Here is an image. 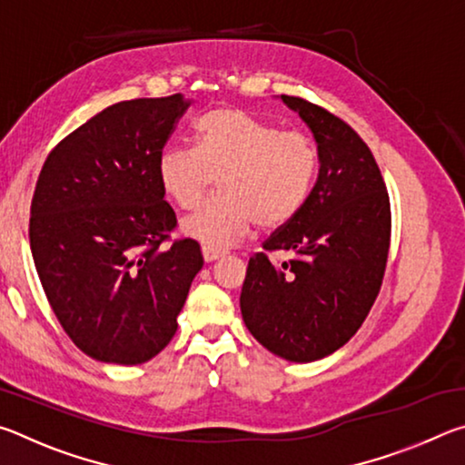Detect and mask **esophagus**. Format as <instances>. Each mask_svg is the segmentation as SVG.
<instances>
[{"label": "esophagus", "instance_id": "34e87169", "mask_svg": "<svg viewBox=\"0 0 465 465\" xmlns=\"http://www.w3.org/2000/svg\"><path fill=\"white\" fill-rule=\"evenodd\" d=\"M225 254V250L222 248H213V246H203V258L207 262H213L217 258H222Z\"/></svg>", "mask_w": 465, "mask_h": 465}]
</instances>
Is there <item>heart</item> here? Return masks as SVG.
Here are the masks:
<instances>
[{
  "label": "heart",
  "mask_w": 465,
  "mask_h": 465,
  "mask_svg": "<svg viewBox=\"0 0 465 465\" xmlns=\"http://www.w3.org/2000/svg\"><path fill=\"white\" fill-rule=\"evenodd\" d=\"M320 166L303 131H281L240 108H215L194 124V149L172 145L157 157V180L180 209H193L217 178L219 193L183 222L204 246L225 248L252 225L277 230L308 203Z\"/></svg>",
  "instance_id": "1"
}]
</instances>
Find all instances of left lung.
<instances>
[{"mask_svg": "<svg viewBox=\"0 0 465 465\" xmlns=\"http://www.w3.org/2000/svg\"><path fill=\"white\" fill-rule=\"evenodd\" d=\"M318 143L308 203L250 258L240 308L252 336L293 363L332 355L355 336L381 289L390 252L388 188L363 139L326 108L281 96ZM271 251H291L281 267Z\"/></svg>", "mask_w": 465, "mask_h": 465, "instance_id": "obj_1", "label": "left lung"}]
</instances>
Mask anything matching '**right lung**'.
Segmentation results:
<instances>
[{"label": "right lung", "instance_id": "1", "mask_svg": "<svg viewBox=\"0 0 465 465\" xmlns=\"http://www.w3.org/2000/svg\"><path fill=\"white\" fill-rule=\"evenodd\" d=\"M191 106L183 94L102 110L46 155L30 204V248L59 324L102 363L139 365L178 328L201 246L174 240L157 157Z\"/></svg>", "mask_w": 465, "mask_h": 465}]
</instances>
